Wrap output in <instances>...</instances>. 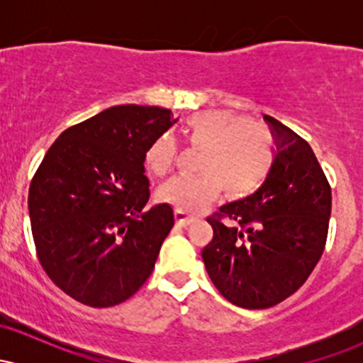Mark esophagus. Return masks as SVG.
I'll list each match as a JSON object with an SVG mask.
<instances>
[{"label":"esophagus","mask_w":363,"mask_h":363,"mask_svg":"<svg viewBox=\"0 0 363 363\" xmlns=\"http://www.w3.org/2000/svg\"><path fill=\"white\" fill-rule=\"evenodd\" d=\"M174 216H176V222L177 225H181V227H187L191 222H194V216L193 215H186L184 211H179L176 210L174 211Z\"/></svg>","instance_id":"1"}]
</instances>
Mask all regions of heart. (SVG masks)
Wrapping results in <instances>:
<instances>
[{"instance_id":"1","label":"heart","mask_w":363,"mask_h":363,"mask_svg":"<svg viewBox=\"0 0 363 363\" xmlns=\"http://www.w3.org/2000/svg\"><path fill=\"white\" fill-rule=\"evenodd\" d=\"M182 135L199 150L196 176L169 179L157 191L158 201L179 211H199L223 193L244 198L262 184L273 165V138L262 124L232 111H205L186 119ZM177 157L172 136L162 135L150 145L145 164L164 176Z\"/></svg>"}]
</instances>
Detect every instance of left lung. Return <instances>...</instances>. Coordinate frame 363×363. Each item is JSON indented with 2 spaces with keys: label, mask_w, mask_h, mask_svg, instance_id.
<instances>
[{
  "label": "left lung",
  "mask_w": 363,
  "mask_h": 363,
  "mask_svg": "<svg viewBox=\"0 0 363 363\" xmlns=\"http://www.w3.org/2000/svg\"><path fill=\"white\" fill-rule=\"evenodd\" d=\"M277 143L256 193L223 205L206 222L201 256L216 290L244 309H268L294 295L326 247L331 186L306 140L264 116Z\"/></svg>",
  "instance_id": "8db88e82"
}]
</instances>
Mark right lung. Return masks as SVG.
Listing matches in <instances>:
<instances>
[{"label":"right lung","instance_id":"obj_1","mask_svg":"<svg viewBox=\"0 0 363 363\" xmlns=\"http://www.w3.org/2000/svg\"><path fill=\"white\" fill-rule=\"evenodd\" d=\"M174 123L164 107H111L62 131L32 177L37 257L54 285L83 306L123 303L155 268L174 211L145 210V155Z\"/></svg>","mask_w":363,"mask_h":363}]
</instances>
